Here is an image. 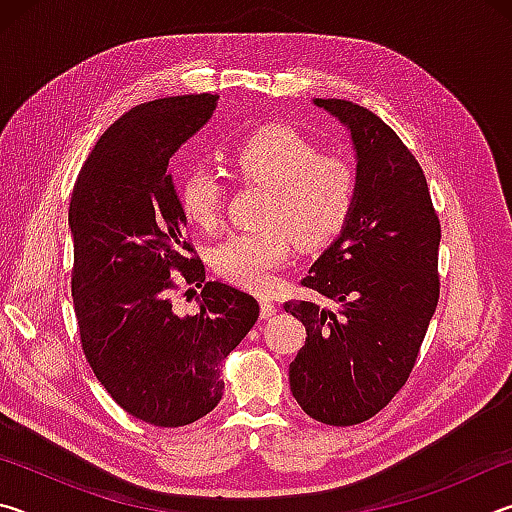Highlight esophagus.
<instances>
[{
	"mask_svg": "<svg viewBox=\"0 0 512 512\" xmlns=\"http://www.w3.org/2000/svg\"><path fill=\"white\" fill-rule=\"evenodd\" d=\"M275 311H277L275 302H271V300H262V302H259V316H262L264 320L271 318V316L275 314Z\"/></svg>",
	"mask_w": 512,
	"mask_h": 512,
	"instance_id": "obj_1",
	"label": "esophagus"
}]
</instances>
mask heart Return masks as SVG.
<instances>
[{"label":"heart","mask_w":512,"mask_h":512,"mask_svg":"<svg viewBox=\"0 0 512 512\" xmlns=\"http://www.w3.org/2000/svg\"><path fill=\"white\" fill-rule=\"evenodd\" d=\"M230 164L244 183L268 187L266 228L235 232L210 255L214 271L237 287L271 289L293 241L305 250L327 246L357 205V171L343 158L320 155L314 142L287 126L259 128L232 151ZM178 201L187 221L214 230L223 210L221 180L205 169L189 171L180 180Z\"/></svg>","instance_id":"heart-1"}]
</instances>
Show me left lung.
<instances>
[{
	"instance_id": "obj_1",
	"label": "left lung",
	"mask_w": 512,
	"mask_h": 512,
	"mask_svg": "<svg viewBox=\"0 0 512 512\" xmlns=\"http://www.w3.org/2000/svg\"><path fill=\"white\" fill-rule=\"evenodd\" d=\"M357 149V205L302 287L336 302L289 300L307 341L289 366L309 418L334 427L370 420L400 393L440 296V221L424 171L391 126L345 99H316Z\"/></svg>"
}]
</instances>
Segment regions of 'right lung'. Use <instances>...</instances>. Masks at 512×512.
Wrapping results in <instances>:
<instances>
[{
  "label": "right lung",
  "mask_w": 512,
  "mask_h": 512,
  "mask_svg": "<svg viewBox=\"0 0 512 512\" xmlns=\"http://www.w3.org/2000/svg\"><path fill=\"white\" fill-rule=\"evenodd\" d=\"M216 99L185 94L128 110L94 144L69 203L83 354L112 400L155 427H185L221 402V363L259 318L253 296L205 282L167 171ZM183 286L204 289L198 315L172 311L170 291Z\"/></svg>",
  "instance_id": "right-lung-1"
}]
</instances>
